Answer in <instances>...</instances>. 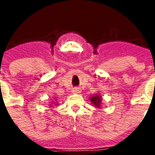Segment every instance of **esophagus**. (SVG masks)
<instances>
[{
    "instance_id": "34e87169",
    "label": "esophagus",
    "mask_w": 155,
    "mask_h": 155,
    "mask_svg": "<svg viewBox=\"0 0 155 155\" xmlns=\"http://www.w3.org/2000/svg\"><path fill=\"white\" fill-rule=\"evenodd\" d=\"M73 92H74V93H76V94H78V93L81 92V90H80V88H75V89L73 90Z\"/></svg>"
}]
</instances>
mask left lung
Returning <instances> with one entry per match:
<instances>
[{
	"label": "left lung",
	"instance_id": "8db88e82",
	"mask_svg": "<svg viewBox=\"0 0 155 155\" xmlns=\"http://www.w3.org/2000/svg\"><path fill=\"white\" fill-rule=\"evenodd\" d=\"M90 101H92V103L94 104L97 108H100L101 107V97L100 95H95V96H92L91 98H90Z\"/></svg>",
	"mask_w": 155,
	"mask_h": 155
}]
</instances>
